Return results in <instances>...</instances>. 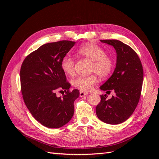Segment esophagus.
<instances>
[{"label":"esophagus","mask_w":159,"mask_h":159,"mask_svg":"<svg viewBox=\"0 0 159 159\" xmlns=\"http://www.w3.org/2000/svg\"><path fill=\"white\" fill-rule=\"evenodd\" d=\"M88 92H85V91H81L80 92V97H84V96L88 95Z\"/></svg>","instance_id":"esophagus-1"}]
</instances>
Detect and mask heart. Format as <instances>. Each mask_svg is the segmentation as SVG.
<instances>
[{"label": "heart", "mask_w": 159, "mask_h": 159, "mask_svg": "<svg viewBox=\"0 0 159 159\" xmlns=\"http://www.w3.org/2000/svg\"><path fill=\"white\" fill-rule=\"evenodd\" d=\"M78 54L92 61L91 72H96L102 78L109 76L114 69L115 63L111 57L106 55V52L99 46L88 43L81 46L78 50ZM61 68L68 75L75 74V61L70 56H65L61 60ZM98 81V76L93 74L88 76H79L72 81V84L77 89L81 91H89Z\"/></svg>", "instance_id": "1"}]
</instances>
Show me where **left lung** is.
I'll return each mask as SVG.
<instances>
[{
  "label": "left lung",
  "instance_id": "8db88e82",
  "mask_svg": "<svg viewBox=\"0 0 159 159\" xmlns=\"http://www.w3.org/2000/svg\"><path fill=\"white\" fill-rule=\"evenodd\" d=\"M111 45L117 52L116 68L112 75L100 89L115 95H101L96 107L98 117L104 123L117 125L125 121L135 109L141 97L143 69L136 52L129 46L117 40H100Z\"/></svg>",
  "mask_w": 159,
  "mask_h": 159
}]
</instances>
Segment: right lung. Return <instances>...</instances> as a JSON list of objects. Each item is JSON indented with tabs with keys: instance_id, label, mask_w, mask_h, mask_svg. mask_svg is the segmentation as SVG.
Segmentation results:
<instances>
[{
	"instance_id": "right-lung-1",
	"label": "right lung",
	"mask_w": 159,
	"mask_h": 159,
	"mask_svg": "<svg viewBox=\"0 0 159 159\" xmlns=\"http://www.w3.org/2000/svg\"><path fill=\"white\" fill-rule=\"evenodd\" d=\"M75 44L61 40L48 43L28 54L20 68L21 92L27 108L34 119L48 128H60L74 113L78 89L71 91L61 68V60ZM57 90L64 92L57 97Z\"/></svg>"
}]
</instances>
